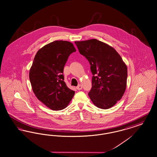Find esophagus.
<instances>
[{"label":"esophagus","mask_w":157,"mask_h":157,"mask_svg":"<svg viewBox=\"0 0 157 157\" xmlns=\"http://www.w3.org/2000/svg\"><path fill=\"white\" fill-rule=\"evenodd\" d=\"M76 89H78V90H81L82 89V86L81 85H79L77 87H76Z\"/></svg>","instance_id":"esophagus-1"}]
</instances>
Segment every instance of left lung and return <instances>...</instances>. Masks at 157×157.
<instances>
[{"mask_svg": "<svg viewBox=\"0 0 157 157\" xmlns=\"http://www.w3.org/2000/svg\"><path fill=\"white\" fill-rule=\"evenodd\" d=\"M80 54L90 64L92 86L88 95L96 106L113 107L125 92L127 67L119 53L96 39L75 42Z\"/></svg>", "mask_w": 157, "mask_h": 157, "instance_id": "left-lung-1", "label": "left lung"}]
</instances>
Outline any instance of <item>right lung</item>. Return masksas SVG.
<instances>
[{
	"mask_svg": "<svg viewBox=\"0 0 157 157\" xmlns=\"http://www.w3.org/2000/svg\"><path fill=\"white\" fill-rule=\"evenodd\" d=\"M72 43L54 41L38 51L29 72L32 89L38 99L53 110L68 105L75 91L63 81V68L69 55L75 52Z\"/></svg>",
	"mask_w": 157,
	"mask_h": 157,
	"instance_id": "1",
	"label": "right lung"
}]
</instances>
